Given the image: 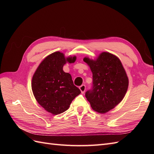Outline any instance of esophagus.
<instances>
[{
    "label": "esophagus",
    "mask_w": 154,
    "mask_h": 154,
    "mask_svg": "<svg viewBox=\"0 0 154 154\" xmlns=\"http://www.w3.org/2000/svg\"><path fill=\"white\" fill-rule=\"evenodd\" d=\"M80 91H81V92H82V94H83V93L85 92V89H86V87H85V85H82L80 87Z\"/></svg>",
    "instance_id": "34e87169"
}]
</instances>
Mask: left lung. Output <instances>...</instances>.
<instances>
[{"instance_id": "left-lung-1", "label": "left lung", "mask_w": 154, "mask_h": 154, "mask_svg": "<svg viewBox=\"0 0 154 154\" xmlns=\"http://www.w3.org/2000/svg\"><path fill=\"white\" fill-rule=\"evenodd\" d=\"M83 61L92 72V87L85 92L92 109L106 113L122 101L127 91L128 78L119 59L108 52L101 53L96 60L87 57Z\"/></svg>"}]
</instances>
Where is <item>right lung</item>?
<instances>
[{"mask_svg":"<svg viewBox=\"0 0 154 154\" xmlns=\"http://www.w3.org/2000/svg\"><path fill=\"white\" fill-rule=\"evenodd\" d=\"M76 57L66 58L59 51L48 56L40 63L32 78L31 88L35 99L54 115L67 110L72 101L81 93L74 85L71 75L63 71L64 64L73 63Z\"/></svg>","mask_w":154,"mask_h":154,"instance_id":"1","label":"right lung"}]
</instances>
